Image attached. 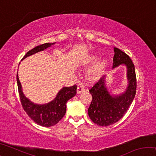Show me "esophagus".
Returning <instances> with one entry per match:
<instances>
[{
	"label": "esophagus",
	"mask_w": 156,
	"mask_h": 156,
	"mask_svg": "<svg viewBox=\"0 0 156 156\" xmlns=\"http://www.w3.org/2000/svg\"><path fill=\"white\" fill-rule=\"evenodd\" d=\"M84 91V89L83 87L81 86H78V88H77V94H80L81 93H83Z\"/></svg>",
	"instance_id": "esophagus-1"
}]
</instances>
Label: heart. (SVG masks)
Segmentation results:
<instances>
[{
  "instance_id": "b5f03b06",
  "label": "heart",
  "mask_w": 156,
  "mask_h": 156,
  "mask_svg": "<svg viewBox=\"0 0 156 156\" xmlns=\"http://www.w3.org/2000/svg\"><path fill=\"white\" fill-rule=\"evenodd\" d=\"M89 66L90 67L86 72L84 78L88 83H95L105 74L108 62L106 59H100L97 55H88L81 61L80 67L85 69Z\"/></svg>"
}]
</instances>
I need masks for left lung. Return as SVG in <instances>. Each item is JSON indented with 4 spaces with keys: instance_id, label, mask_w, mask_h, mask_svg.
Segmentation results:
<instances>
[{
    "instance_id": "obj_1",
    "label": "left lung",
    "mask_w": 156,
    "mask_h": 156,
    "mask_svg": "<svg viewBox=\"0 0 156 156\" xmlns=\"http://www.w3.org/2000/svg\"><path fill=\"white\" fill-rule=\"evenodd\" d=\"M113 69L120 65L126 68L128 86L120 95H112L108 91L106 76L98 81L89 89L92 100L88 109L90 119L97 125L107 126L119 121L125 114L133 102L136 93V76L135 67L127 54L114 47Z\"/></svg>"
}]
</instances>
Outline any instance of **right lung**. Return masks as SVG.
<instances>
[{
  "mask_svg": "<svg viewBox=\"0 0 156 156\" xmlns=\"http://www.w3.org/2000/svg\"><path fill=\"white\" fill-rule=\"evenodd\" d=\"M54 43H44L41 45L34 47L29 51L23 57V59L28 56H30L36 53L43 51L48 47H51ZM16 80L18 84V93L23 108L27 113V115L38 125L49 127L54 126L62 119L66 113L67 109V102L72 98L76 94L77 86L73 85L70 87H63L60 89L56 95V97L52 101L44 105L35 104L29 100L23 94L22 86L16 75Z\"/></svg>",
  "mask_w": 156,
  "mask_h": 156,
  "instance_id": "right-lung-1",
  "label": "right lung"
}]
</instances>
